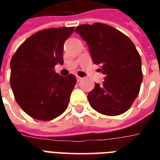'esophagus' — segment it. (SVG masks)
I'll list each match as a JSON object with an SVG mask.
<instances>
[{
	"label": "esophagus",
	"mask_w": 160,
	"mask_h": 160,
	"mask_svg": "<svg viewBox=\"0 0 160 160\" xmlns=\"http://www.w3.org/2000/svg\"><path fill=\"white\" fill-rule=\"evenodd\" d=\"M76 78H77V81H78V82L82 80V78H81V77H80V76H76Z\"/></svg>",
	"instance_id": "obj_1"
}]
</instances>
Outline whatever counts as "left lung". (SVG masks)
<instances>
[{
  "label": "left lung",
  "instance_id": "8db88e82",
  "mask_svg": "<svg viewBox=\"0 0 160 160\" xmlns=\"http://www.w3.org/2000/svg\"><path fill=\"white\" fill-rule=\"evenodd\" d=\"M87 42L95 64L104 73L103 84L87 95L90 105L106 116H118L131 107L142 81L141 59L135 46L125 34L102 23L80 25L75 29Z\"/></svg>",
  "mask_w": 160,
  "mask_h": 160
}]
</instances>
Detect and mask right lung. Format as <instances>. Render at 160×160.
Listing matches in <instances>:
<instances>
[{"mask_svg":"<svg viewBox=\"0 0 160 160\" xmlns=\"http://www.w3.org/2000/svg\"><path fill=\"white\" fill-rule=\"evenodd\" d=\"M73 30L39 31L23 42L11 59L10 85L16 102L34 119L53 120L68 108L76 78L61 76L54 68L63 63V44Z\"/></svg>","mask_w":160,"mask_h":160,"instance_id":"1","label":"right lung"}]
</instances>
